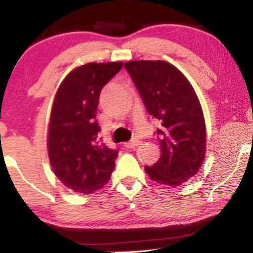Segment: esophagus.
Masks as SVG:
<instances>
[{"label":"esophagus","instance_id":"obj_1","mask_svg":"<svg viewBox=\"0 0 253 253\" xmlns=\"http://www.w3.org/2000/svg\"><path fill=\"white\" fill-rule=\"evenodd\" d=\"M139 144H141V141H139V139L134 138V139H132V141L125 143V147L128 148V149H133V148H136L137 145H139Z\"/></svg>","mask_w":253,"mask_h":253}]
</instances>
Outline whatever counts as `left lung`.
I'll list each match as a JSON object with an SVG mask.
<instances>
[{"label":"left lung","instance_id":"8db88e82","mask_svg":"<svg viewBox=\"0 0 253 253\" xmlns=\"http://www.w3.org/2000/svg\"><path fill=\"white\" fill-rule=\"evenodd\" d=\"M131 76L157 128L162 155L144 170L152 180L176 187L195 176L205 160L206 124L200 100L187 78L165 61H129Z\"/></svg>","mask_w":253,"mask_h":253}]
</instances>
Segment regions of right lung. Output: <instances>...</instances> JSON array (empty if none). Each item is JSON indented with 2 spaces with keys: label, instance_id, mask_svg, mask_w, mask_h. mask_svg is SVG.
<instances>
[{
  "label": "right lung",
  "instance_id": "1",
  "mask_svg": "<svg viewBox=\"0 0 253 253\" xmlns=\"http://www.w3.org/2000/svg\"><path fill=\"white\" fill-rule=\"evenodd\" d=\"M122 66H81L63 79L56 93L48 126V158L58 180L75 192L89 195L100 190L114 171L119 152L99 138L96 110L101 89Z\"/></svg>",
  "mask_w": 253,
  "mask_h": 253
}]
</instances>
